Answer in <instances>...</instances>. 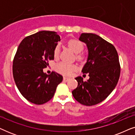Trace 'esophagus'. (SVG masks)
I'll return each instance as SVG.
<instances>
[{
	"mask_svg": "<svg viewBox=\"0 0 135 135\" xmlns=\"http://www.w3.org/2000/svg\"><path fill=\"white\" fill-rule=\"evenodd\" d=\"M69 80V78H68V77H63V80L64 81H66V82H67Z\"/></svg>",
	"mask_w": 135,
	"mask_h": 135,
	"instance_id": "obj_1",
	"label": "esophagus"
}]
</instances>
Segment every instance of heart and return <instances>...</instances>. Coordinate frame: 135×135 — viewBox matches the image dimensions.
<instances>
[{
  "label": "heart",
  "mask_w": 135,
  "mask_h": 135,
  "mask_svg": "<svg viewBox=\"0 0 135 135\" xmlns=\"http://www.w3.org/2000/svg\"><path fill=\"white\" fill-rule=\"evenodd\" d=\"M68 46L70 49L75 53H80L83 50L84 48V44L82 42L76 39H71L68 41ZM60 51V47L59 45H57L54 49L53 51V56L55 58H57L59 56ZM77 60H82V56L80 55H77ZM56 71L61 74L64 75H71L73 74V72L77 69V66L75 64H71L67 63L65 62H61L56 64Z\"/></svg>",
  "instance_id": "obj_1"
}]
</instances>
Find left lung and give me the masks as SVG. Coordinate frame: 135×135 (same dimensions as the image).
<instances>
[{"instance_id":"8db88e82","label":"left lung","mask_w":135,"mask_h":135,"mask_svg":"<svg viewBox=\"0 0 135 135\" xmlns=\"http://www.w3.org/2000/svg\"><path fill=\"white\" fill-rule=\"evenodd\" d=\"M79 40L86 44L88 55L82 70L90 78L75 79L77 87L72 91L74 98L85 106H93L104 101L117 85L120 73L119 56L112 44L92 33H82Z\"/></svg>"}]
</instances>
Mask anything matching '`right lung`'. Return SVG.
Returning <instances> with one entry per match:
<instances>
[{
    "label": "right lung",
    "instance_id": "1",
    "mask_svg": "<svg viewBox=\"0 0 135 135\" xmlns=\"http://www.w3.org/2000/svg\"><path fill=\"white\" fill-rule=\"evenodd\" d=\"M56 32L42 31L25 37L20 44L13 62V75L16 86L29 102L42 104L55 95L62 76L43 69L54 60L53 51L60 41Z\"/></svg>",
    "mask_w": 135,
    "mask_h": 135
}]
</instances>
